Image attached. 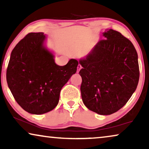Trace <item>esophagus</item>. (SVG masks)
<instances>
[{"mask_svg": "<svg viewBox=\"0 0 149 149\" xmlns=\"http://www.w3.org/2000/svg\"><path fill=\"white\" fill-rule=\"evenodd\" d=\"M81 68H82V66H81L80 64H79V65H78V66H77V72H79V70H81Z\"/></svg>", "mask_w": 149, "mask_h": 149, "instance_id": "obj_1", "label": "esophagus"}]
</instances>
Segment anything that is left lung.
I'll return each mask as SVG.
<instances>
[{
    "label": "left lung",
    "mask_w": 149,
    "mask_h": 149,
    "mask_svg": "<svg viewBox=\"0 0 149 149\" xmlns=\"http://www.w3.org/2000/svg\"><path fill=\"white\" fill-rule=\"evenodd\" d=\"M99 41L79 62L83 102L101 115L121 109L136 91L139 81L138 54L120 32L107 29Z\"/></svg>",
    "instance_id": "8db88e82"
}]
</instances>
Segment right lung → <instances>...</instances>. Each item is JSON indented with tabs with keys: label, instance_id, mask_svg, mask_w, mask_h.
Listing matches in <instances>:
<instances>
[{
	"label": "right lung",
	"instance_id": "add662e5",
	"mask_svg": "<svg viewBox=\"0 0 149 149\" xmlns=\"http://www.w3.org/2000/svg\"><path fill=\"white\" fill-rule=\"evenodd\" d=\"M43 32H30L12 51L7 70L8 87L20 107L41 115L58 105L61 89L77 72L78 61L65 66L55 62V54L46 46Z\"/></svg>",
	"mask_w": 149,
	"mask_h": 149
}]
</instances>
